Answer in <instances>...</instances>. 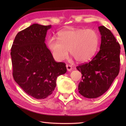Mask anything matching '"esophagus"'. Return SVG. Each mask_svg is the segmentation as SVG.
<instances>
[{
  "label": "esophagus",
  "instance_id": "1",
  "mask_svg": "<svg viewBox=\"0 0 126 126\" xmlns=\"http://www.w3.org/2000/svg\"><path fill=\"white\" fill-rule=\"evenodd\" d=\"M66 67H67V69L68 71H71L72 69V67L71 65L69 64H67L66 65Z\"/></svg>",
  "mask_w": 126,
  "mask_h": 126
}]
</instances>
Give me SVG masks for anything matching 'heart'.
<instances>
[{"mask_svg":"<svg viewBox=\"0 0 126 126\" xmlns=\"http://www.w3.org/2000/svg\"><path fill=\"white\" fill-rule=\"evenodd\" d=\"M99 35L92 29H71L58 33V38L49 37L47 46L54 58L62 61L67 58L69 50L78 62L89 60L96 52Z\"/></svg>","mask_w":126,"mask_h":126,"instance_id":"obj_1","label":"heart"}]
</instances>
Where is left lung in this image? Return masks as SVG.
<instances>
[{
	"label": "left lung",
	"mask_w": 126,
	"mask_h": 126,
	"mask_svg": "<svg viewBox=\"0 0 126 126\" xmlns=\"http://www.w3.org/2000/svg\"><path fill=\"white\" fill-rule=\"evenodd\" d=\"M101 35L100 50L88 63L77 67L82 73L78 92L87 98L101 96L110 88L120 68V45L110 30L98 27Z\"/></svg>",
	"instance_id": "obj_1"
}]
</instances>
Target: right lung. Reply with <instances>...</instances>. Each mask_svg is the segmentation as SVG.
I'll return each instance as SVG.
<instances>
[{
    "mask_svg": "<svg viewBox=\"0 0 126 126\" xmlns=\"http://www.w3.org/2000/svg\"><path fill=\"white\" fill-rule=\"evenodd\" d=\"M51 27L33 24L19 32L10 52L15 81L25 93L38 99L50 95L57 77L67 72L65 64L55 62L44 43Z\"/></svg>",
    "mask_w": 126,
    "mask_h": 126,
    "instance_id": "right-lung-1",
    "label": "right lung"
}]
</instances>
